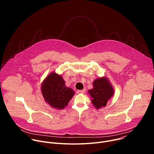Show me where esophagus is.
<instances>
[{"instance_id": "obj_1", "label": "esophagus", "mask_w": 154, "mask_h": 154, "mask_svg": "<svg viewBox=\"0 0 154 154\" xmlns=\"http://www.w3.org/2000/svg\"><path fill=\"white\" fill-rule=\"evenodd\" d=\"M85 91H86L85 89H83V90H77V93L78 94H83V93H84L85 92Z\"/></svg>"}]
</instances>
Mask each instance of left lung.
<instances>
[{
    "instance_id": "obj_1",
    "label": "left lung",
    "mask_w": 154,
    "mask_h": 154,
    "mask_svg": "<svg viewBox=\"0 0 154 154\" xmlns=\"http://www.w3.org/2000/svg\"><path fill=\"white\" fill-rule=\"evenodd\" d=\"M93 88L88 90L91 96V101L97 109L105 107L108 100L114 96L115 90L112 83L106 77H99L93 83Z\"/></svg>"
}]
</instances>
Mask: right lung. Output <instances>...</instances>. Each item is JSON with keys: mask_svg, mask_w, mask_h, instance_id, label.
<instances>
[{"mask_svg": "<svg viewBox=\"0 0 154 154\" xmlns=\"http://www.w3.org/2000/svg\"><path fill=\"white\" fill-rule=\"evenodd\" d=\"M41 91L45 102L57 109L66 106L75 94L72 88L65 85L63 77L55 72L50 73L42 81Z\"/></svg>", "mask_w": 154, "mask_h": 154, "instance_id": "add662e5", "label": "right lung"}]
</instances>
